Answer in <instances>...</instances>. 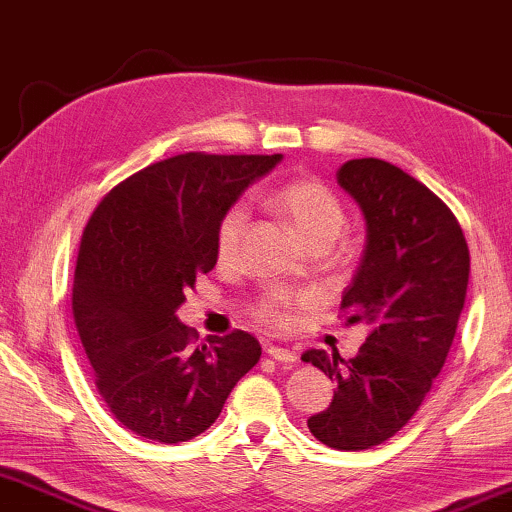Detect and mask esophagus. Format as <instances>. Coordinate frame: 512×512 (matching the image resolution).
I'll return each instance as SVG.
<instances>
[{
	"label": "esophagus",
	"instance_id": "obj_1",
	"mask_svg": "<svg viewBox=\"0 0 512 512\" xmlns=\"http://www.w3.org/2000/svg\"><path fill=\"white\" fill-rule=\"evenodd\" d=\"M267 353L269 358L278 360V363H295L297 360V353L290 349H283V346H267Z\"/></svg>",
	"mask_w": 512,
	"mask_h": 512
}]
</instances>
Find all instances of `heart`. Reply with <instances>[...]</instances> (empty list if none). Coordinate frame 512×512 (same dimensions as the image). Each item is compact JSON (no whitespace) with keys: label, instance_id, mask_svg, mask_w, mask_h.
Instances as JSON below:
<instances>
[{"label":"heart","instance_id":"1","mask_svg":"<svg viewBox=\"0 0 512 512\" xmlns=\"http://www.w3.org/2000/svg\"><path fill=\"white\" fill-rule=\"evenodd\" d=\"M276 208L283 215L290 217L295 224L297 234L302 236L306 245L327 241L332 243L342 234L346 215L342 203L330 189L313 180H295L283 185L274 194ZM245 220H248V210L243 206H231L227 213L220 217L215 231V252L217 260L222 264L234 262L238 245H241V236L245 229ZM302 302L297 295L288 290H271L267 295L260 297L255 304V316L264 320L271 327H281L288 320L290 309Z\"/></svg>","mask_w":512,"mask_h":512}]
</instances>
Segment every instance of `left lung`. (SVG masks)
<instances>
[{
  "label": "left lung",
  "mask_w": 512,
  "mask_h": 512,
  "mask_svg": "<svg viewBox=\"0 0 512 512\" xmlns=\"http://www.w3.org/2000/svg\"><path fill=\"white\" fill-rule=\"evenodd\" d=\"M337 185L365 217V250L342 309L370 335L349 360L304 353L337 384L330 407L306 424L323 445L360 452L393 438L431 391L466 302L470 255L452 210L393 163L346 161Z\"/></svg>",
  "instance_id": "obj_1"
}]
</instances>
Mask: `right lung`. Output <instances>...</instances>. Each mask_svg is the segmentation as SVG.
<instances>
[{
  "mask_svg": "<svg viewBox=\"0 0 512 512\" xmlns=\"http://www.w3.org/2000/svg\"><path fill=\"white\" fill-rule=\"evenodd\" d=\"M281 159L177 154L138 170L93 210L74 269V323L102 400L140 438H196L260 360V342L243 330L194 346L175 311L217 264L220 217Z\"/></svg>",
  "mask_w": 512,
  "mask_h": 512,
  "instance_id": "right-lung-1",
  "label": "right lung"
}]
</instances>
